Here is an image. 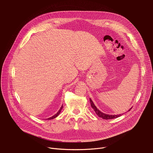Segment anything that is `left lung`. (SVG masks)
Here are the masks:
<instances>
[{"label":"left lung","mask_w":153,"mask_h":153,"mask_svg":"<svg viewBox=\"0 0 153 153\" xmlns=\"http://www.w3.org/2000/svg\"><path fill=\"white\" fill-rule=\"evenodd\" d=\"M90 103H91V107L93 108V110H94L95 113H96V114L100 117H102V119H106V120H108V119H114V118H117L118 117H120L121 116V114H119V115H109V114H104L103 113H102L100 111H99L98 109L96 108V106L94 105V104L93 103L92 100L91 99H90ZM131 110V109H130ZM130 110L129 111H130Z\"/></svg>","instance_id":"1"}]
</instances>
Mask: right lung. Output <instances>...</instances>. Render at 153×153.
Returning <instances> with one entry per match:
<instances>
[{
  "mask_svg": "<svg viewBox=\"0 0 153 153\" xmlns=\"http://www.w3.org/2000/svg\"><path fill=\"white\" fill-rule=\"evenodd\" d=\"M62 108H63V106H61V108H60V109L59 110V111L55 114V115H54L53 116H52V117H50V118H48L47 119V120H51V119H54V118H56L57 116H58V115L60 114V111H61V110H62Z\"/></svg>",
  "mask_w": 153,
  "mask_h": 153,
  "instance_id": "obj_1",
  "label": "right lung"
}]
</instances>
